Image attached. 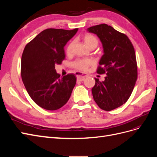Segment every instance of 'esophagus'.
Listing matches in <instances>:
<instances>
[{
    "label": "esophagus",
    "instance_id": "esophagus-1",
    "mask_svg": "<svg viewBox=\"0 0 157 157\" xmlns=\"http://www.w3.org/2000/svg\"><path fill=\"white\" fill-rule=\"evenodd\" d=\"M76 76H77V78L78 81H83V80L88 77L86 75H85L84 73H80V72L76 73Z\"/></svg>",
    "mask_w": 157,
    "mask_h": 157
}]
</instances>
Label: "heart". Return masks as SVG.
<instances>
[{
	"instance_id": "b5f03b06",
	"label": "heart",
	"mask_w": 157,
	"mask_h": 157,
	"mask_svg": "<svg viewBox=\"0 0 157 157\" xmlns=\"http://www.w3.org/2000/svg\"><path fill=\"white\" fill-rule=\"evenodd\" d=\"M83 40L84 43L88 47V48H92V47H96L98 44V38L90 33H86L83 36ZM73 46V42H70L68 45L66 47L65 52L67 55L71 54L72 52V48ZM93 63V61L90 59H79L76 60L73 63V67L75 69L80 70V71H86L90 65Z\"/></svg>"
}]
</instances>
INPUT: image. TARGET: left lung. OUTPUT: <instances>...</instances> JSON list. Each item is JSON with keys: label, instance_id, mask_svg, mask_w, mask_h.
<instances>
[{"label": "left lung", "instance_id": "left-lung-1", "mask_svg": "<svg viewBox=\"0 0 157 157\" xmlns=\"http://www.w3.org/2000/svg\"><path fill=\"white\" fill-rule=\"evenodd\" d=\"M102 43L103 55L98 74H106L104 81L95 78L92 88L94 101L103 110H113L125 103L134 90L137 78L134 48L128 37L105 23L90 27Z\"/></svg>", "mask_w": 157, "mask_h": 157}]
</instances>
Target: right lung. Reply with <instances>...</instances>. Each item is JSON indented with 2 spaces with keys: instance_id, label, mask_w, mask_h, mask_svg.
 Segmentation results:
<instances>
[{
  "instance_id": "1",
  "label": "right lung",
  "mask_w": 157,
  "mask_h": 157,
  "mask_svg": "<svg viewBox=\"0 0 157 157\" xmlns=\"http://www.w3.org/2000/svg\"><path fill=\"white\" fill-rule=\"evenodd\" d=\"M78 29H45L23 50L21 63L23 82L33 100L46 110L54 111L63 107L76 84L74 74L60 78L55 66L65 59L64 46Z\"/></svg>"
}]
</instances>
